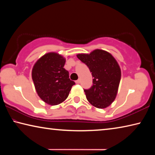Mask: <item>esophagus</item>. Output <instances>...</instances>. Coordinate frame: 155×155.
<instances>
[{"mask_svg": "<svg viewBox=\"0 0 155 155\" xmlns=\"http://www.w3.org/2000/svg\"><path fill=\"white\" fill-rule=\"evenodd\" d=\"M75 83H77V84H79V83H80V80L78 79V80H77V81H76Z\"/></svg>", "mask_w": 155, "mask_h": 155, "instance_id": "esophagus-1", "label": "esophagus"}]
</instances>
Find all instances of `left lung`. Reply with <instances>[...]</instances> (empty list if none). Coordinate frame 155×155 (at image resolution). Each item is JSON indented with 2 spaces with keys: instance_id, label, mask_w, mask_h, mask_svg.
<instances>
[{
  "instance_id": "1",
  "label": "left lung",
  "mask_w": 155,
  "mask_h": 155,
  "mask_svg": "<svg viewBox=\"0 0 155 155\" xmlns=\"http://www.w3.org/2000/svg\"><path fill=\"white\" fill-rule=\"evenodd\" d=\"M77 56L87 65L94 77L93 85L84 90L89 103L99 109L109 107L115 99L121 78L117 61L111 54L101 49Z\"/></svg>"
}]
</instances>
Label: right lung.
Returning a JSON list of instances; mask_svg holds the SVG:
<instances>
[{"label": "right lung", "mask_w": 155, "mask_h": 155, "mask_svg": "<svg viewBox=\"0 0 155 155\" xmlns=\"http://www.w3.org/2000/svg\"><path fill=\"white\" fill-rule=\"evenodd\" d=\"M65 59L57 52H48L33 65L32 79L40 98L50 105H57L68 98L75 83L65 70Z\"/></svg>", "instance_id": "obj_1"}]
</instances>
